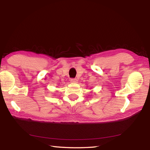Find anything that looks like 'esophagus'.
<instances>
[{"instance_id":"obj_1","label":"esophagus","mask_w":150,"mask_h":150,"mask_svg":"<svg viewBox=\"0 0 150 150\" xmlns=\"http://www.w3.org/2000/svg\"><path fill=\"white\" fill-rule=\"evenodd\" d=\"M70 82H71V83H77L78 81L77 79H70Z\"/></svg>"}]
</instances>
